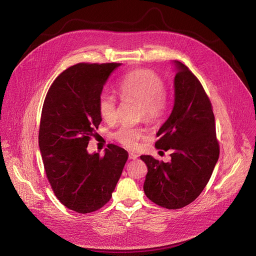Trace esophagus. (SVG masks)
<instances>
[{
	"label": "esophagus",
	"instance_id": "1",
	"mask_svg": "<svg viewBox=\"0 0 256 256\" xmlns=\"http://www.w3.org/2000/svg\"><path fill=\"white\" fill-rule=\"evenodd\" d=\"M138 155L136 154H134V153H130V159H132V160H136V159H138Z\"/></svg>",
	"mask_w": 256,
	"mask_h": 256
}]
</instances>
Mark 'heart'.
Returning <instances> with one entry per match:
<instances>
[{
    "label": "heart",
    "mask_w": 256,
    "mask_h": 256,
    "mask_svg": "<svg viewBox=\"0 0 256 256\" xmlns=\"http://www.w3.org/2000/svg\"><path fill=\"white\" fill-rule=\"evenodd\" d=\"M118 90L122 98L134 99L142 104V116L150 122H158L165 114V86L162 79L150 70H134L122 80ZM98 110L102 118L114 124L118 118L116 98L103 93L98 101ZM146 132L142 128L124 126L116 134V140L128 149L138 147V140L144 138Z\"/></svg>",
    "instance_id": "1"
}]
</instances>
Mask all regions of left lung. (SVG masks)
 I'll list each match as a JSON object with an SVG mask.
<instances>
[{"label":"left lung","instance_id":"1","mask_svg":"<svg viewBox=\"0 0 256 256\" xmlns=\"http://www.w3.org/2000/svg\"><path fill=\"white\" fill-rule=\"evenodd\" d=\"M172 64L176 70L174 105L155 144L157 149L172 150L171 161L165 163L150 155L140 159L148 167L144 194L158 206L177 210L202 194L220 150L212 104L200 82L186 64L178 60Z\"/></svg>","mask_w":256,"mask_h":256}]
</instances>
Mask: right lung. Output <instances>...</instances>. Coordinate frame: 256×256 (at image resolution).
<instances>
[{"instance_id": "right-lung-1", "label": "right lung", "mask_w": 256, "mask_h": 256, "mask_svg": "<svg viewBox=\"0 0 256 256\" xmlns=\"http://www.w3.org/2000/svg\"><path fill=\"white\" fill-rule=\"evenodd\" d=\"M120 66H72L54 80L44 103L38 142L46 173L58 200L80 214L109 202L128 158L112 144L102 157L87 151L102 122L98 101L103 87Z\"/></svg>"}]
</instances>
